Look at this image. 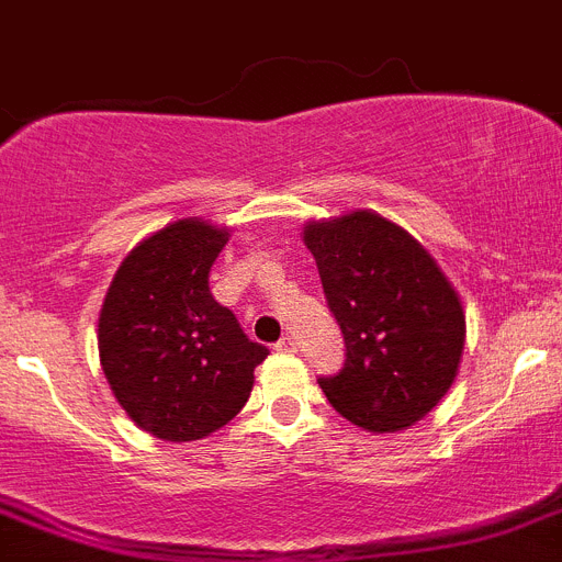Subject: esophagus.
<instances>
[{
  "instance_id": "obj_1",
  "label": "esophagus",
  "mask_w": 562,
  "mask_h": 562,
  "mask_svg": "<svg viewBox=\"0 0 562 562\" xmlns=\"http://www.w3.org/2000/svg\"><path fill=\"white\" fill-rule=\"evenodd\" d=\"M277 352H288V356H291V352H296V338L282 336L280 341H277Z\"/></svg>"
}]
</instances>
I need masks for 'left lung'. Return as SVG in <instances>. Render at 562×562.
<instances>
[{
    "instance_id": "1",
    "label": "left lung",
    "mask_w": 562,
    "mask_h": 562,
    "mask_svg": "<svg viewBox=\"0 0 562 562\" xmlns=\"http://www.w3.org/2000/svg\"><path fill=\"white\" fill-rule=\"evenodd\" d=\"M316 257L347 358L318 378L330 406L358 428L394 434L445 397L464 350L459 293L423 246L378 212L358 210L302 229Z\"/></svg>"
}]
</instances>
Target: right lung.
Listing matches in <instances>:
<instances>
[{
	"instance_id": "right-lung-1",
	"label": "right lung",
	"mask_w": 562,
	"mask_h": 562,
	"mask_svg": "<svg viewBox=\"0 0 562 562\" xmlns=\"http://www.w3.org/2000/svg\"><path fill=\"white\" fill-rule=\"evenodd\" d=\"M229 229L184 218L136 246L100 307L98 350L111 392L165 442L210 437L249 401L269 350L212 300L210 269Z\"/></svg>"
}]
</instances>
